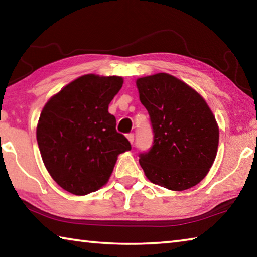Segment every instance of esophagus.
I'll return each instance as SVG.
<instances>
[{"mask_svg": "<svg viewBox=\"0 0 257 257\" xmlns=\"http://www.w3.org/2000/svg\"><path fill=\"white\" fill-rule=\"evenodd\" d=\"M127 138H128V141L132 143H134V138H135V136H134V134L133 133H130V134H127Z\"/></svg>", "mask_w": 257, "mask_h": 257, "instance_id": "34e87169", "label": "esophagus"}]
</instances>
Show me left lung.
<instances>
[{
    "instance_id": "8db88e82",
    "label": "left lung",
    "mask_w": 257,
    "mask_h": 257,
    "mask_svg": "<svg viewBox=\"0 0 257 257\" xmlns=\"http://www.w3.org/2000/svg\"><path fill=\"white\" fill-rule=\"evenodd\" d=\"M139 99L153 129V145L139 164L155 185L186 190L204 179L214 162L219 128L197 92L168 73L139 78Z\"/></svg>"
}]
</instances>
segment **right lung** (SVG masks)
<instances>
[{
  "label": "right lung",
  "mask_w": 257,
  "mask_h": 257,
  "mask_svg": "<svg viewBox=\"0 0 257 257\" xmlns=\"http://www.w3.org/2000/svg\"><path fill=\"white\" fill-rule=\"evenodd\" d=\"M121 77L85 75L45 104L37 143L47 171L73 195H87L107 182L120 153L132 150L116 132L108 104L122 87Z\"/></svg>",
  "instance_id": "1"
}]
</instances>
